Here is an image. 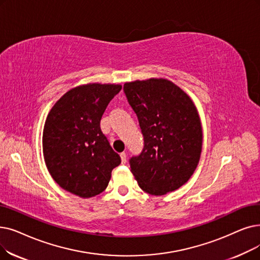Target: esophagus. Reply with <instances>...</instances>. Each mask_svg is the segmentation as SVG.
<instances>
[{"label": "esophagus", "instance_id": "obj_1", "mask_svg": "<svg viewBox=\"0 0 260 260\" xmlns=\"http://www.w3.org/2000/svg\"><path fill=\"white\" fill-rule=\"evenodd\" d=\"M120 157H121L122 164H126V154H125V153H121V154H120Z\"/></svg>", "mask_w": 260, "mask_h": 260}]
</instances>
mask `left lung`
I'll use <instances>...</instances> for the list:
<instances>
[{"mask_svg":"<svg viewBox=\"0 0 260 260\" xmlns=\"http://www.w3.org/2000/svg\"><path fill=\"white\" fill-rule=\"evenodd\" d=\"M123 90L144 141L141 153L129 158L139 187L153 196L178 189L193 174L202 151V126L194 104L164 78L126 83Z\"/></svg>","mask_w":260,"mask_h":260,"instance_id":"left-lung-1","label":"left lung"}]
</instances>
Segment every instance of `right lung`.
<instances>
[{
  "label": "right lung",
  "mask_w": 260,
  "mask_h": 260,
  "mask_svg": "<svg viewBox=\"0 0 260 260\" xmlns=\"http://www.w3.org/2000/svg\"><path fill=\"white\" fill-rule=\"evenodd\" d=\"M120 85L89 84L71 89L51 109L43 129V156L61 188L81 198L106 189L112 169L121 164L101 131L104 111Z\"/></svg>",
  "instance_id": "obj_1"
}]
</instances>
